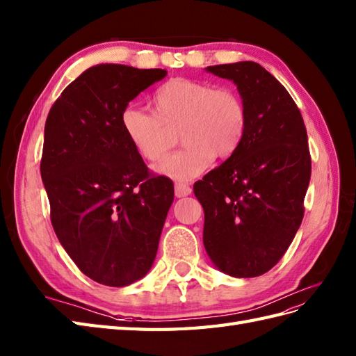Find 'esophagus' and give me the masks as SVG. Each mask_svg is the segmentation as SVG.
<instances>
[{"mask_svg": "<svg viewBox=\"0 0 356 356\" xmlns=\"http://www.w3.org/2000/svg\"><path fill=\"white\" fill-rule=\"evenodd\" d=\"M190 193H192V187L190 186L183 184V183L175 184V196L177 197H184V196H188Z\"/></svg>", "mask_w": 356, "mask_h": 356, "instance_id": "1", "label": "esophagus"}]
</instances>
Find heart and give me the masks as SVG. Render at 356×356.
Listing matches in <instances>:
<instances>
[{
  "label": "heart",
  "mask_w": 356,
  "mask_h": 356,
  "mask_svg": "<svg viewBox=\"0 0 356 356\" xmlns=\"http://www.w3.org/2000/svg\"><path fill=\"white\" fill-rule=\"evenodd\" d=\"M152 107L154 113L127 106L120 125L129 145L148 161L161 160L172 145V133L181 129L186 148L157 166L161 175L173 179L195 178L214 157H232L246 134L248 110L232 88L173 78L154 92Z\"/></svg>",
  "instance_id": "heart-1"
}]
</instances>
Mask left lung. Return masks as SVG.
Segmentation results:
<instances>
[{
  "label": "left lung",
  "instance_id": "8db88e82",
  "mask_svg": "<svg viewBox=\"0 0 356 356\" xmlns=\"http://www.w3.org/2000/svg\"><path fill=\"white\" fill-rule=\"evenodd\" d=\"M236 83L248 110L237 152L195 183L204 208V246L214 266L236 278L270 270L303 219L311 178L307 128L290 93L255 62L208 66Z\"/></svg>",
  "mask_w": 356,
  "mask_h": 356
}]
</instances>
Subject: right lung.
Segmentation results:
<instances>
[{"mask_svg": "<svg viewBox=\"0 0 356 356\" xmlns=\"http://www.w3.org/2000/svg\"><path fill=\"white\" fill-rule=\"evenodd\" d=\"M164 69L89 67L51 107L40 175L56 236L80 270L108 287L149 272L173 202V183L152 175L120 125L138 93Z\"/></svg>", "mask_w": 356, "mask_h": 356, "instance_id": "add662e5", "label": "right lung"}]
</instances>
